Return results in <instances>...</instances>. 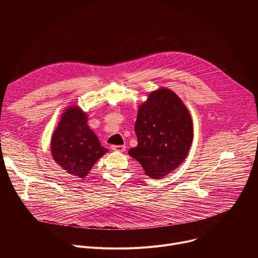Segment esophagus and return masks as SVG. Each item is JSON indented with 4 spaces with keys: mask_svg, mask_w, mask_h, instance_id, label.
Segmentation results:
<instances>
[{
    "mask_svg": "<svg viewBox=\"0 0 258 258\" xmlns=\"http://www.w3.org/2000/svg\"><path fill=\"white\" fill-rule=\"evenodd\" d=\"M111 149L116 152H123L125 150V146L124 145H113V146H111Z\"/></svg>",
    "mask_w": 258,
    "mask_h": 258,
    "instance_id": "esophagus-1",
    "label": "esophagus"
}]
</instances>
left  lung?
Listing matches in <instances>:
<instances>
[{
	"instance_id": "left-lung-1",
	"label": "left lung",
	"mask_w": 258,
	"mask_h": 258,
	"mask_svg": "<svg viewBox=\"0 0 258 258\" xmlns=\"http://www.w3.org/2000/svg\"><path fill=\"white\" fill-rule=\"evenodd\" d=\"M138 146L128 154L147 175L160 178L186 159L193 140L192 118L181 100L162 88L139 108L135 124Z\"/></svg>"
}]
</instances>
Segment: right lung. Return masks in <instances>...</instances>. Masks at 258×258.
Masks as SVG:
<instances>
[{
	"label": "right lung",
	"instance_id": "1",
	"mask_svg": "<svg viewBox=\"0 0 258 258\" xmlns=\"http://www.w3.org/2000/svg\"><path fill=\"white\" fill-rule=\"evenodd\" d=\"M87 114L77 106L66 109L53 134L51 152L54 160L68 173L85 177L108 149L87 124Z\"/></svg>",
	"mask_w": 258,
	"mask_h": 258
}]
</instances>
